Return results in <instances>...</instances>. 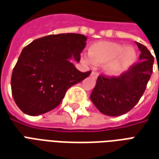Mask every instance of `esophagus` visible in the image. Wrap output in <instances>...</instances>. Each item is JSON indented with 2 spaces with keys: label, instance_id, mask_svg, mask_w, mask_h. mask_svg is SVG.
I'll use <instances>...</instances> for the list:
<instances>
[{
  "label": "esophagus",
  "instance_id": "obj_1",
  "mask_svg": "<svg viewBox=\"0 0 159 159\" xmlns=\"http://www.w3.org/2000/svg\"><path fill=\"white\" fill-rule=\"evenodd\" d=\"M98 76H99V73L96 72V71H92V73H91V76L93 78H96Z\"/></svg>",
  "mask_w": 159,
  "mask_h": 159
}]
</instances>
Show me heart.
I'll return each instance as SVG.
<instances>
[{
  "label": "heart",
  "instance_id": "1",
  "mask_svg": "<svg viewBox=\"0 0 159 159\" xmlns=\"http://www.w3.org/2000/svg\"><path fill=\"white\" fill-rule=\"evenodd\" d=\"M89 61L95 65L106 64V71L117 75L128 69L136 60L137 54L133 47H124L111 42H98L89 48Z\"/></svg>",
  "mask_w": 159,
  "mask_h": 159
}]
</instances>
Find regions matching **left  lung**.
I'll return each instance as SVG.
<instances>
[{"label": "left lung", "instance_id": "obj_1", "mask_svg": "<svg viewBox=\"0 0 159 159\" xmlns=\"http://www.w3.org/2000/svg\"><path fill=\"white\" fill-rule=\"evenodd\" d=\"M140 61L116 77L99 76L90 100L101 113L117 117L129 111L140 100L152 73L154 58L142 44Z\"/></svg>", "mask_w": 159, "mask_h": 159}]
</instances>
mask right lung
Listing matches in <instances>:
<instances>
[{"mask_svg":"<svg viewBox=\"0 0 159 159\" xmlns=\"http://www.w3.org/2000/svg\"><path fill=\"white\" fill-rule=\"evenodd\" d=\"M86 41L76 33L49 35L23 49L12 70L11 88L24 113L38 116L54 109L69 88L89 76L91 71L81 72L70 61L79 62Z\"/></svg>","mask_w":159,"mask_h":159,"instance_id":"1","label":"right lung"}]
</instances>
